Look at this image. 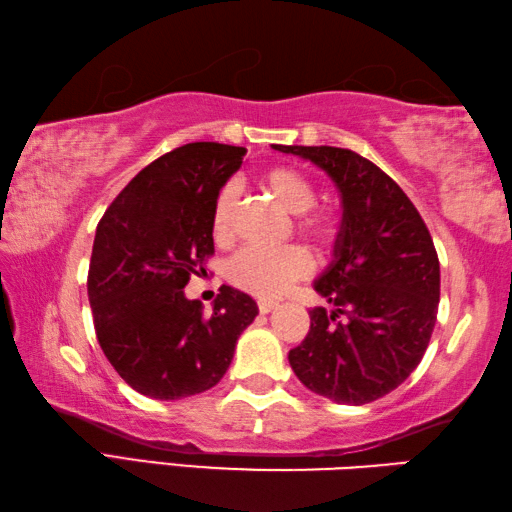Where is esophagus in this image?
I'll return each mask as SVG.
<instances>
[{"label":"esophagus","mask_w":512,"mask_h":512,"mask_svg":"<svg viewBox=\"0 0 512 512\" xmlns=\"http://www.w3.org/2000/svg\"><path fill=\"white\" fill-rule=\"evenodd\" d=\"M276 306H279V303H276V301H267V299L258 301V310H261V315H267V312L276 310Z\"/></svg>","instance_id":"34e87169"}]
</instances>
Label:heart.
I'll list each match as a JSON object with an SVG mask.
<instances>
[{"mask_svg": "<svg viewBox=\"0 0 512 512\" xmlns=\"http://www.w3.org/2000/svg\"><path fill=\"white\" fill-rule=\"evenodd\" d=\"M258 184L270 193L285 211L297 213V229L317 245H328L335 236V218L326 209H317L315 186L301 170L292 166L265 168ZM238 197L231 186L218 191L211 206V233L218 242L233 236L236 224ZM312 270V258L303 247L290 245L276 251L242 249L227 265V279L236 288L254 297L274 299L290 288L292 283L306 279Z\"/></svg>", "mask_w": 512, "mask_h": 512, "instance_id": "obj_1", "label": "heart"}]
</instances>
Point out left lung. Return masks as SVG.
<instances>
[{"label":"left lung","mask_w":512,"mask_h":512,"mask_svg":"<svg viewBox=\"0 0 512 512\" xmlns=\"http://www.w3.org/2000/svg\"><path fill=\"white\" fill-rule=\"evenodd\" d=\"M310 159L342 193L333 261L315 281L326 308L288 360L310 391L366 405L405 382L427 351L441 299V265L427 224L373 161L333 146H272Z\"/></svg>","instance_id":"1"}]
</instances>
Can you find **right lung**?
<instances>
[{
  "label": "right lung",
  "mask_w": 512,
  "mask_h": 512,
  "mask_svg": "<svg viewBox=\"0 0 512 512\" xmlns=\"http://www.w3.org/2000/svg\"><path fill=\"white\" fill-rule=\"evenodd\" d=\"M245 148L195 141L152 161L96 227L87 297L98 344L134 391L179 400L215 387L258 315L249 294L222 285L211 315L186 299L213 256L211 206Z\"/></svg>",
  "instance_id": "add662e5"
}]
</instances>
